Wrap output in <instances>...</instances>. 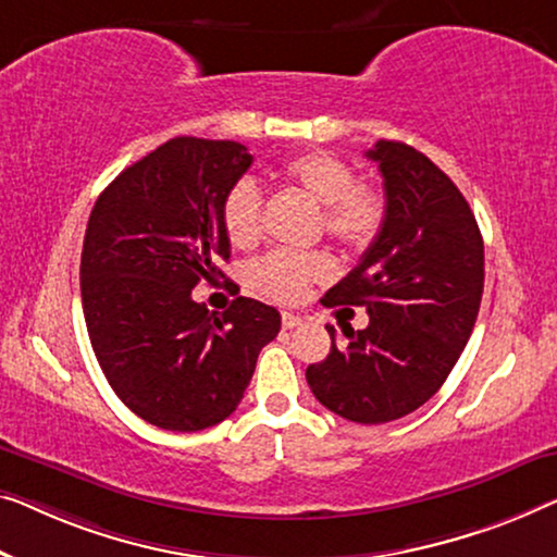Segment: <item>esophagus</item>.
Instances as JSON below:
<instances>
[{"mask_svg":"<svg viewBox=\"0 0 557 557\" xmlns=\"http://www.w3.org/2000/svg\"><path fill=\"white\" fill-rule=\"evenodd\" d=\"M297 325H302L300 314H295V312H282V327L293 330V327H297Z\"/></svg>","mask_w":557,"mask_h":557,"instance_id":"34e87169","label":"esophagus"}]
</instances>
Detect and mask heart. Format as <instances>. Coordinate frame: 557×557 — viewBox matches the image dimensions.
I'll use <instances>...</instances> for the list:
<instances>
[{
    "label": "heart",
    "instance_id": "heart-1",
    "mask_svg": "<svg viewBox=\"0 0 557 557\" xmlns=\"http://www.w3.org/2000/svg\"><path fill=\"white\" fill-rule=\"evenodd\" d=\"M287 182L322 205V227L350 250L375 243L387 220L380 189L358 182L350 162L330 152H305L282 168ZM222 227L235 247H252L262 237V189L252 177H239L222 199ZM335 275V262L322 252L280 250L252 268V285L275 302H297L312 282Z\"/></svg>",
    "mask_w": 557,
    "mask_h": 557
}]
</instances>
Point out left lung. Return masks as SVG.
<instances>
[{"instance_id":"1","label":"left lung","mask_w":557,"mask_h":557,"mask_svg":"<svg viewBox=\"0 0 557 557\" xmlns=\"http://www.w3.org/2000/svg\"><path fill=\"white\" fill-rule=\"evenodd\" d=\"M364 154L385 180V227L322 302L360 305L370 325L343 330V345L327 325L330 355L305 377L327 410L380 425L418 410L450 375L478 320L485 252L468 199L435 162L395 139Z\"/></svg>"}]
</instances>
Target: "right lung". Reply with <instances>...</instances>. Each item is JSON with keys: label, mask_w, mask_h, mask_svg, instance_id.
Wrapping results in <instances>:
<instances>
[{"label": "right lung", "mask_w": 557, "mask_h": 557, "mask_svg": "<svg viewBox=\"0 0 557 557\" xmlns=\"http://www.w3.org/2000/svg\"><path fill=\"white\" fill-rule=\"evenodd\" d=\"M252 154L230 139L174 137L110 182L82 247V310L107 383L149 425L197 433L230 418L280 312L237 297L214 314L193 300L222 275V199Z\"/></svg>", "instance_id": "right-lung-1"}]
</instances>
